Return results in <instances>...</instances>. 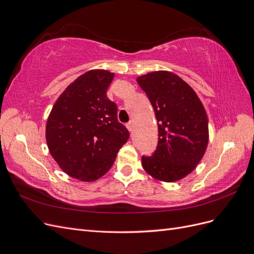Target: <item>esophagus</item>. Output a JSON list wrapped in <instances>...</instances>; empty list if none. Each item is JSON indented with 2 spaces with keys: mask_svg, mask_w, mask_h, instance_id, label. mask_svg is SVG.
I'll return each instance as SVG.
<instances>
[{
  "mask_svg": "<svg viewBox=\"0 0 254 254\" xmlns=\"http://www.w3.org/2000/svg\"><path fill=\"white\" fill-rule=\"evenodd\" d=\"M126 127L128 128V130L130 132H132L133 131V129H134V126H133V123L132 122H129L128 124L126 125Z\"/></svg>",
  "mask_w": 254,
  "mask_h": 254,
  "instance_id": "obj_1",
  "label": "esophagus"
}]
</instances>
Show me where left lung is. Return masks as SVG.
<instances>
[{"mask_svg":"<svg viewBox=\"0 0 254 254\" xmlns=\"http://www.w3.org/2000/svg\"><path fill=\"white\" fill-rule=\"evenodd\" d=\"M157 119L159 142L152 157H142L153 179L175 182L193 172L209 143V122L196 92L178 75L156 71L139 76Z\"/></svg>","mask_w":254,"mask_h":254,"instance_id":"1","label":"left lung"}]
</instances>
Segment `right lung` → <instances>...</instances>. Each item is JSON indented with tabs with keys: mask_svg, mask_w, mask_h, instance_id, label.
<instances>
[{
	"mask_svg": "<svg viewBox=\"0 0 254 254\" xmlns=\"http://www.w3.org/2000/svg\"><path fill=\"white\" fill-rule=\"evenodd\" d=\"M114 73L91 70L57 98L48 118L45 139L59 167L72 178L92 182L113 165L128 137L117 105L107 97Z\"/></svg>",
	"mask_w": 254,
	"mask_h": 254,
	"instance_id": "right-lung-1",
	"label": "right lung"
}]
</instances>
